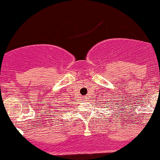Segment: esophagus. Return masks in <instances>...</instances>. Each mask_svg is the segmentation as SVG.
I'll use <instances>...</instances> for the list:
<instances>
[{
	"instance_id": "34e87169",
	"label": "esophagus",
	"mask_w": 160,
	"mask_h": 160,
	"mask_svg": "<svg viewBox=\"0 0 160 160\" xmlns=\"http://www.w3.org/2000/svg\"><path fill=\"white\" fill-rule=\"evenodd\" d=\"M85 99H86V98H85Z\"/></svg>"
}]
</instances>
